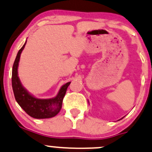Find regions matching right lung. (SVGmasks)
<instances>
[{"label": "right lung", "instance_id": "obj_1", "mask_svg": "<svg viewBox=\"0 0 152 152\" xmlns=\"http://www.w3.org/2000/svg\"><path fill=\"white\" fill-rule=\"evenodd\" d=\"M26 42L21 49L18 51L12 68V83L15 99L18 102L19 105L30 116L34 118H52L57 115L61 109L64 97L66 92L67 88L71 82H69L64 85L61 88L57 96L52 99H37L30 94L22 86L18 74L20 54L24 49Z\"/></svg>", "mask_w": 152, "mask_h": 152}]
</instances>
